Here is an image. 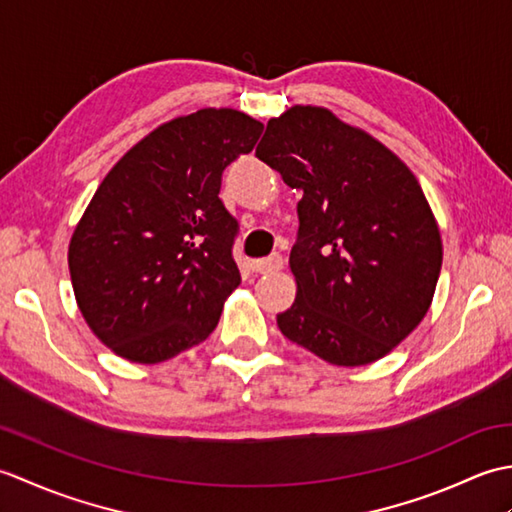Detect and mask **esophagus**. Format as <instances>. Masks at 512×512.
<instances>
[{
  "mask_svg": "<svg viewBox=\"0 0 512 512\" xmlns=\"http://www.w3.org/2000/svg\"><path fill=\"white\" fill-rule=\"evenodd\" d=\"M281 264H284V259H281L279 253H273L264 259H253V262H250V268H253L255 273L268 275V273H275V270H279Z\"/></svg>",
  "mask_w": 512,
  "mask_h": 512,
  "instance_id": "obj_1",
  "label": "esophagus"
}]
</instances>
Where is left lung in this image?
<instances>
[{
  "label": "left lung",
  "instance_id": "obj_1",
  "mask_svg": "<svg viewBox=\"0 0 512 512\" xmlns=\"http://www.w3.org/2000/svg\"><path fill=\"white\" fill-rule=\"evenodd\" d=\"M255 156L303 191L290 250L297 299L277 314L281 334L332 365L383 358L424 319L442 268L416 176L363 129L312 105L270 118Z\"/></svg>",
  "mask_w": 512,
  "mask_h": 512
}]
</instances>
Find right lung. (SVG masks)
<instances>
[{
  "instance_id": "right-lung-1",
  "label": "right lung",
  "mask_w": 512,
  "mask_h": 512,
  "mask_svg": "<svg viewBox=\"0 0 512 512\" xmlns=\"http://www.w3.org/2000/svg\"><path fill=\"white\" fill-rule=\"evenodd\" d=\"M264 125L237 110H198L140 140L107 173L76 224L68 264L90 330L118 356L154 365L189 350L239 286L235 217L222 173Z\"/></svg>"
}]
</instances>
